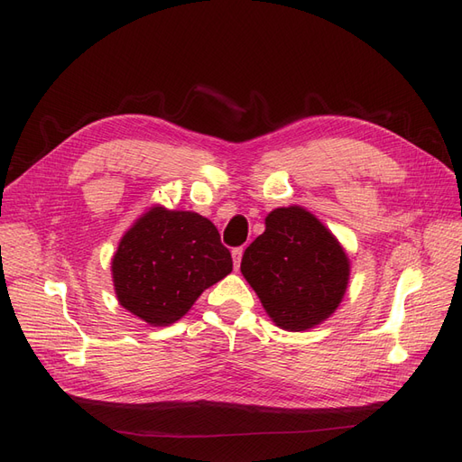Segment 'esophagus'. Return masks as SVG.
Masks as SVG:
<instances>
[{
    "label": "esophagus",
    "mask_w": 462,
    "mask_h": 462,
    "mask_svg": "<svg viewBox=\"0 0 462 462\" xmlns=\"http://www.w3.org/2000/svg\"><path fill=\"white\" fill-rule=\"evenodd\" d=\"M231 256H233L235 270H239V265H241V258H243V246H239V248H233V250H231Z\"/></svg>",
    "instance_id": "1"
}]
</instances>
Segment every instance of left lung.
Returning <instances> with one entry per match:
<instances>
[{
  "label": "left lung",
  "instance_id": "left-lung-1",
  "mask_svg": "<svg viewBox=\"0 0 462 462\" xmlns=\"http://www.w3.org/2000/svg\"><path fill=\"white\" fill-rule=\"evenodd\" d=\"M241 272L277 328L306 331L339 309L351 262L314 214L287 206L265 216V231L245 250Z\"/></svg>",
  "mask_w": 462,
  "mask_h": 462
}]
</instances>
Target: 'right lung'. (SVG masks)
Segmentation results:
<instances>
[{
    "mask_svg": "<svg viewBox=\"0 0 462 462\" xmlns=\"http://www.w3.org/2000/svg\"><path fill=\"white\" fill-rule=\"evenodd\" d=\"M231 270V253L212 221L160 204L125 231L111 258L119 304L153 328L175 324Z\"/></svg>",
    "mask_w": 462,
    "mask_h": 462,
    "instance_id": "1",
    "label": "right lung"
}]
</instances>
